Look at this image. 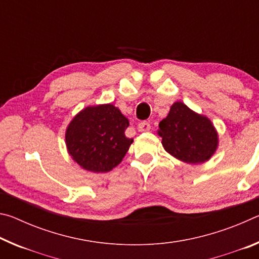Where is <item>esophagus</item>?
<instances>
[{
    "label": "esophagus",
    "instance_id": "1",
    "mask_svg": "<svg viewBox=\"0 0 259 259\" xmlns=\"http://www.w3.org/2000/svg\"><path fill=\"white\" fill-rule=\"evenodd\" d=\"M137 129L139 130V131H148L151 129V124H150V122H147V121H143V122H139V123L137 124Z\"/></svg>",
    "mask_w": 259,
    "mask_h": 259
}]
</instances>
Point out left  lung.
I'll list each match as a JSON object with an SVG mask.
<instances>
[{
	"label": "left lung",
	"mask_w": 259,
	"mask_h": 259,
	"mask_svg": "<svg viewBox=\"0 0 259 259\" xmlns=\"http://www.w3.org/2000/svg\"><path fill=\"white\" fill-rule=\"evenodd\" d=\"M157 135L170 155L190 164L207 162L218 147V134L212 122L183 102L172 104L168 116L160 122Z\"/></svg>",
	"instance_id": "8db88e82"
}]
</instances>
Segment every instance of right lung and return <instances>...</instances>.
Wrapping results in <instances>:
<instances>
[{
  "label": "right lung",
  "instance_id": "1",
  "mask_svg": "<svg viewBox=\"0 0 259 259\" xmlns=\"http://www.w3.org/2000/svg\"><path fill=\"white\" fill-rule=\"evenodd\" d=\"M129 120L113 104L78 112L65 134L67 152L87 171L108 172L121 163L134 139L124 134Z\"/></svg>",
  "mask_w": 259,
  "mask_h": 259
}]
</instances>
